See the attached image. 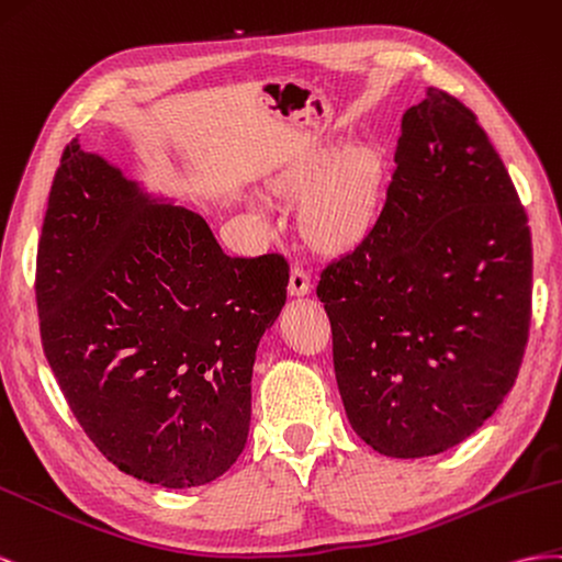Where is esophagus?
<instances>
[{
  "label": "esophagus",
  "instance_id": "34e87169",
  "mask_svg": "<svg viewBox=\"0 0 562 562\" xmlns=\"http://www.w3.org/2000/svg\"><path fill=\"white\" fill-rule=\"evenodd\" d=\"M308 292H311V272L301 263H294L292 272H290V294L303 296Z\"/></svg>",
  "mask_w": 562,
  "mask_h": 562
}]
</instances>
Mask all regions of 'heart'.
<instances>
[{
	"label": "heart",
	"mask_w": 562,
	"mask_h": 562,
	"mask_svg": "<svg viewBox=\"0 0 562 562\" xmlns=\"http://www.w3.org/2000/svg\"><path fill=\"white\" fill-rule=\"evenodd\" d=\"M327 162L317 159L313 165L296 169L290 183H313L325 173ZM374 169L367 155H350L341 159L327 179L319 183L306 200V223L325 243H341L356 233L370 212Z\"/></svg>",
	"instance_id": "b5f03b06"
}]
</instances>
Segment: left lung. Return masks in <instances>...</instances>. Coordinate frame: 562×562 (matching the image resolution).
I'll use <instances>...</instances> for the list:
<instances>
[{
	"label": "left lung",
	"instance_id": "8db88e82",
	"mask_svg": "<svg viewBox=\"0 0 562 562\" xmlns=\"http://www.w3.org/2000/svg\"><path fill=\"white\" fill-rule=\"evenodd\" d=\"M348 422L379 454L467 440L516 383L532 323V237L510 176L454 95L400 124L360 243L319 270Z\"/></svg>",
	"mask_w": 562,
	"mask_h": 562
}]
</instances>
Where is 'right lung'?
<instances>
[{
  "label": "right lung",
  "mask_w": 562,
  "mask_h": 562,
  "mask_svg": "<svg viewBox=\"0 0 562 562\" xmlns=\"http://www.w3.org/2000/svg\"><path fill=\"white\" fill-rule=\"evenodd\" d=\"M290 263L223 254L206 221L153 204L70 140L44 216L35 294L44 356L112 467L195 487L243 452L251 367Z\"/></svg>",
  "instance_id": "obj_1"
}]
</instances>
